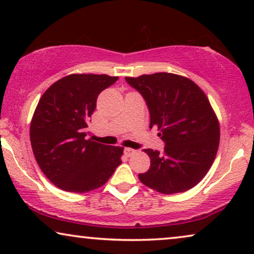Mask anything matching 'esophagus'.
<instances>
[{"label":"esophagus","instance_id":"1","mask_svg":"<svg viewBox=\"0 0 254 254\" xmlns=\"http://www.w3.org/2000/svg\"><path fill=\"white\" fill-rule=\"evenodd\" d=\"M135 152H136V151H135L134 149H131V148H125V155L128 156V157H130V156L134 155Z\"/></svg>","mask_w":254,"mask_h":254}]
</instances>
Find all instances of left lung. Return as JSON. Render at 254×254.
<instances>
[{
  "label": "left lung",
  "instance_id": "8db88e82",
  "mask_svg": "<svg viewBox=\"0 0 254 254\" xmlns=\"http://www.w3.org/2000/svg\"><path fill=\"white\" fill-rule=\"evenodd\" d=\"M126 81L143 96L150 128L157 127L165 142L162 154L144 149L150 168L138 179L162 194L190 190L209 171L220 144V123L206 93L192 79L171 72Z\"/></svg>",
  "mask_w": 254,
  "mask_h": 254
}]
</instances>
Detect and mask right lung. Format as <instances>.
Returning a JSON list of instances; mask_svg holds the SVG:
<instances>
[{"mask_svg": "<svg viewBox=\"0 0 254 254\" xmlns=\"http://www.w3.org/2000/svg\"><path fill=\"white\" fill-rule=\"evenodd\" d=\"M118 76L70 74L39 99L30 125L34 158L59 189L86 193L106 184L121 164L123 147L86 140L97 98Z\"/></svg>", "mask_w": 254, "mask_h": 254, "instance_id": "right-lung-1", "label": "right lung"}]
</instances>
